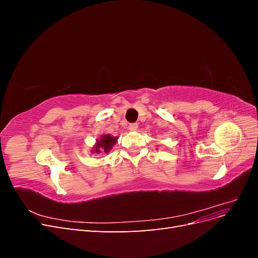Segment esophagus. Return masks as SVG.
Here are the masks:
<instances>
[{"instance_id": "esophagus-1", "label": "esophagus", "mask_w": 258, "mask_h": 258, "mask_svg": "<svg viewBox=\"0 0 258 258\" xmlns=\"http://www.w3.org/2000/svg\"><path fill=\"white\" fill-rule=\"evenodd\" d=\"M137 129H138V123L134 122V123H130V124H129V130H131V131H136Z\"/></svg>"}]
</instances>
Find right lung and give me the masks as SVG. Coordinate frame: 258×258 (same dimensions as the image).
I'll list each match as a JSON object with an SVG mask.
<instances>
[{
    "label": "right lung",
    "mask_w": 258,
    "mask_h": 258,
    "mask_svg": "<svg viewBox=\"0 0 258 258\" xmlns=\"http://www.w3.org/2000/svg\"><path fill=\"white\" fill-rule=\"evenodd\" d=\"M116 141H117V138L111 137L110 135L102 136V138H101L98 141L97 146L95 147V153H97V154H99L101 152L108 153L111 151L112 146L115 144Z\"/></svg>",
    "instance_id": "1"
}]
</instances>
